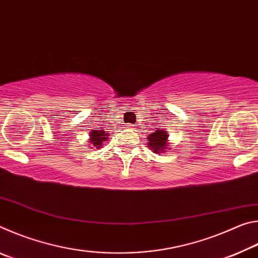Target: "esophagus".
<instances>
[{"instance_id":"obj_1","label":"esophagus","mask_w":258,"mask_h":258,"mask_svg":"<svg viewBox=\"0 0 258 258\" xmlns=\"http://www.w3.org/2000/svg\"><path fill=\"white\" fill-rule=\"evenodd\" d=\"M128 127H130V128H133L134 125H128Z\"/></svg>"}]
</instances>
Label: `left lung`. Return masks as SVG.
<instances>
[{
    "instance_id": "left-lung-1",
    "label": "left lung",
    "mask_w": 258,
    "mask_h": 258,
    "mask_svg": "<svg viewBox=\"0 0 258 258\" xmlns=\"http://www.w3.org/2000/svg\"><path fill=\"white\" fill-rule=\"evenodd\" d=\"M168 137L167 131L156 130L155 132L148 135V147L157 155L164 154V152L169 150Z\"/></svg>"
}]
</instances>
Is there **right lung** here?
<instances>
[{
	"instance_id": "1",
	"label": "right lung",
	"mask_w": 258,
	"mask_h": 258,
	"mask_svg": "<svg viewBox=\"0 0 258 258\" xmlns=\"http://www.w3.org/2000/svg\"><path fill=\"white\" fill-rule=\"evenodd\" d=\"M109 133H106V131L102 130H92L90 132V146L89 148H97L100 149L102 147V143L104 141H108Z\"/></svg>"
}]
</instances>
